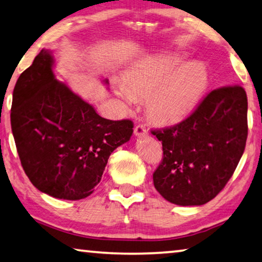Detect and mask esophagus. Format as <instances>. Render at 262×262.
Segmentation results:
<instances>
[{
  "instance_id": "34e87169",
  "label": "esophagus",
  "mask_w": 262,
  "mask_h": 262,
  "mask_svg": "<svg viewBox=\"0 0 262 262\" xmlns=\"http://www.w3.org/2000/svg\"><path fill=\"white\" fill-rule=\"evenodd\" d=\"M134 133L136 136H143L148 134V130L146 129V127H144L143 124H138V126L134 128Z\"/></svg>"
}]
</instances>
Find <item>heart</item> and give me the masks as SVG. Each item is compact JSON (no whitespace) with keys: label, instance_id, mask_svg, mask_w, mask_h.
<instances>
[{"label":"heart","instance_id":"1","mask_svg":"<svg viewBox=\"0 0 262 262\" xmlns=\"http://www.w3.org/2000/svg\"><path fill=\"white\" fill-rule=\"evenodd\" d=\"M210 77L201 61L185 63L176 52L161 53L139 60L126 74V85L119 82L118 93L128 105L136 98H147L149 119L170 126L184 120L196 108L209 87Z\"/></svg>","mask_w":262,"mask_h":262}]
</instances>
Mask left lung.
<instances>
[{
  "label": "left lung",
  "instance_id": "8db88e82",
  "mask_svg": "<svg viewBox=\"0 0 262 262\" xmlns=\"http://www.w3.org/2000/svg\"><path fill=\"white\" fill-rule=\"evenodd\" d=\"M247 95L239 85L207 93L175 126L151 130L163 157L152 173L155 189L172 204L203 205L225 188L247 140Z\"/></svg>",
  "mask_w": 262,
  "mask_h": 262
}]
</instances>
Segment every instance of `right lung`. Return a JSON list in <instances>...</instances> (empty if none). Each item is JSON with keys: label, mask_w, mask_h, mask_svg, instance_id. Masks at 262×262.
<instances>
[{"label": "right lung", "mask_w": 262, "mask_h": 262, "mask_svg": "<svg viewBox=\"0 0 262 262\" xmlns=\"http://www.w3.org/2000/svg\"><path fill=\"white\" fill-rule=\"evenodd\" d=\"M52 66L51 52L41 50L17 79L11 130L31 183L55 198L78 201L93 192L110 155L129 141L134 123L101 118L57 80Z\"/></svg>", "instance_id": "add662e5"}]
</instances>
